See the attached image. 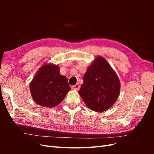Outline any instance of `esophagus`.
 I'll list each match as a JSON object with an SVG mask.
<instances>
[{"instance_id":"esophagus-1","label":"esophagus","mask_w":154,"mask_h":154,"mask_svg":"<svg viewBox=\"0 0 154 154\" xmlns=\"http://www.w3.org/2000/svg\"><path fill=\"white\" fill-rule=\"evenodd\" d=\"M80 85H79L78 83H76L75 85H74V86L72 87V88H73V89H74V90H76V91L80 89Z\"/></svg>"}]
</instances>
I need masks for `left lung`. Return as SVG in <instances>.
<instances>
[{
  "instance_id": "1",
  "label": "left lung",
  "mask_w": 154,
  "mask_h": 154,
  "mask_svg": "<svg viewBox=\"0 0 154 154\" xmlns=\"http://www.w3.org/2000/svg\"><path fill=\"white\" fill-rule=\"evenodd\" d=\"M120 87L117 74L103 57L98 56L88 67L78 93L88 108L101 112L115 103Z\"/></svg>"
}]
</instances>
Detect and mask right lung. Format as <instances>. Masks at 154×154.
<instances>
[{
  "label": "right lung",
  "instance_id": "right-lung-1",
  "mask_svg": "<svg viewBox=\"0 0 154 154\" xmlns=\"http://www.w3.org/2000/svg\"><path fill=\"white\" fill-rule=\"evenodd\" d=\"M29 88L35 103L48 108L59 105L71 90L67 77L60 74L58 66L51 63L40 67Z\"/></svg>",
  "mask_w": 154,
  "mask_h": 154
}]
</instances>
